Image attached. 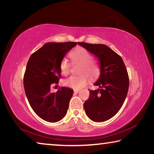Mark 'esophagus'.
Masks as SVG:
<instances>
[{
	"instance_id": "obj_1",
	"label": "esophagus",
	"mask_w": 154,
	"mask_h": 154,
	"mask_svg": "<svg viewBox=\"0 0 154 154\" xmlns=\"http://www.w3.org/2000/svg\"><path fill=\"white\" fill-rule=\"evenodd\" d=\"M79 90H74V93L77 94V93H79Z\"/></svg>"
}]
</instances>
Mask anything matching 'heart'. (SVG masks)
Segmentation results:
<instances>
[{"label": "heart", "mask_w": 154, "mask_h": 154, "mask_svg": "<svg viewBox=\"0 0 154 154\" xmlns=\"http://www.w3.org/2000/svg\"><path fill=\"white\" fill-rule=\"evenodd\" d=\"M72 64H80L79 76H71L64 80V83L67 87L75 90H79L88 83V77L94 79L98 77L100 70L98 62L92 60V55L86 49L78 47L69 54ZM60 71L63 75H68L71 71V64L66 58L60 62Z\"/></svg>", "instance_id": "heart-1"}]
</instances>
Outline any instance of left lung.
Masks as SVG:
<instances>
[{"mask_svg": "<svg viewBox=\"0 0 154 154\" xmlns=\"http://www.w3.org/2000/svg\"><path fill=\"white\" fill-rule=\"evenodd\" d=\"M79 45L96 56L100 74L94 85L99 89L90 91L84 103L88 118L103 122L113 117L123 105L129 88V77L122 57L108 46L102 44L79 42Z\"/></svg>", "mask_w": 154, "mask_h": 154, "instance_id": "obj_1", "label": "left lung"}]
</instances>
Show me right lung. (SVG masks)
<instances>
[{
    "label": "right lung",
    "mask_w": 154,
    "mask_h": 154,
    "mask_svg": "<svg viewBox=\"0 0 154 154\" xmlns=\"http://www.w3.org/2000/svg\"><path fill=\"white\" fill-rule=\"evenodd\" d=\"M76 42L48 43L30 56L24 75L26 95L31 107L44 120L56 122L66 114L73 91L66 87L51 92L61 77L60 62Z\"/></svg>",
    "instance_id": "obj_1"
}]
</instances>
